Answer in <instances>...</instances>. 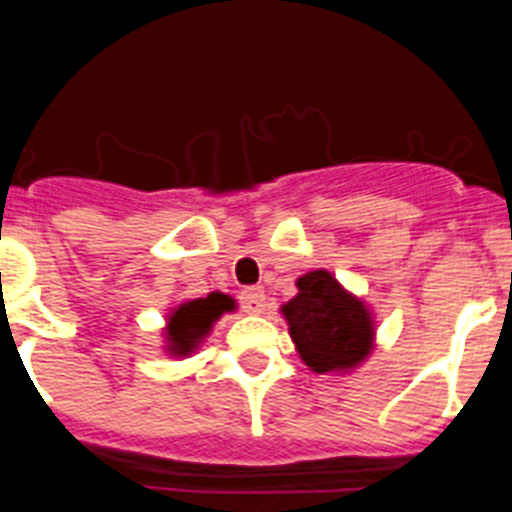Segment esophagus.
<instances>
[{
    "label": "esophagus",
    "instance_id": "1",
    "mask_svg": "<svg viewBox=\"0 0 512 512\" xmlns=\"http://www.w3.org/2000/svg\"><path fill=\"white\" fill-rule=\"evenodd\" d=\"M238 300H241V307L248 312V315H256V312L264 310V289L261 287H246L241 289V295H238Z\"/></svg>",
    "mask_w": 512,
    "mask_h": 512
}]
</instances>
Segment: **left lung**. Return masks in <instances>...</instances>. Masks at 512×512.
Here are the masks:
<instances>
[{
  "instance_id": "1",
  "label": "left lung",
  "mask_w": 512,
  "mask_h": 512,
  "mask_svg": "<svg viewBox=\"0 0 512 512\" xmlns=\"http://www.w3.org/2000/svg\"><path fill=\"white\" fill-rule=\"evenodd\" d=\"M297 297L282 307L302 361L312 372H346L369 356L374 323L364 302L348 295L330 271H307Z\"/></svg>"
}]
</instances>
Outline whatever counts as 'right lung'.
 <instances>
[{
    "label": "right lung",
    "mask_w": 512,
    "mask_h": 512,
    "mask_svg": "<svg viewBox=\"0 0 512 512\" xmlns=\"http://www.w3.org/2000/svg\"><path fill=\"white\" fill-rule=\"evenodd\" d=\"M235 302L228 295L212 292V295L200 297V300L184 302L176 310H171L169 325H166V343H169V354L187 356L192 354L197 343L210 333L212 323H215L223 312H230Z\"/></svg>",
    "instance_id": "right-lung-1"
}]
</instances>
